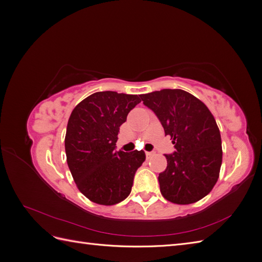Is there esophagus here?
I'll use <instances>...</instances> for the list:
<instances>
[{
	"label": "esophagus",
	"instance_id": "34e87169",
	"mask_svg": "<svg viewBox=\"0 0 262 262\" xmlns=\"http://www.w3.org/2000/svg\"><path fill=\"white\" fill-rule=\"evenodd\" d=\"M153 154H154V152H146V157H147V158H149V157L152 156Z\"/></svg>",
	"mask_w": 262,
	"mask_h": 262
}]
</instances>
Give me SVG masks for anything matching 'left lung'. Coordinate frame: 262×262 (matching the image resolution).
<instances>
[{"label":"left lung","instance_id":"8db88e82","mask_svg":"<svg viewBox=\"0 0 262 262\" xmlns=\"http://www.w3.org/2000/svg\"><path fill=\"white\" fill-rule=\"evenodd\" d=\"M143 104L160 119L176 152L166 154L167 167L160 173L163 196L190 204L210 193L220 176L222 140L215 119L203 102L182 90L141 95Z\"/></svg>","mask_w":262,"mask_h":262}]
</instances>
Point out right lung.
<instances>
[{"instance_id": "add662e5", "label": "right lung", "mask_w": 262, "mask_h": 262, "mask_svg": "<svg viewBox=\"0 0 262 262\" xmlns=\"http://www.w3.org/2000/svg\"><path fill=\"white\" fill-rule=\"evenodd\" d=\"M140 95L98 92L71 114L66 134L67 162L78 190L92 202L114 205L131 192L144 150H116L120 125L141 102Z\"/></svg>"}]
</instances>
